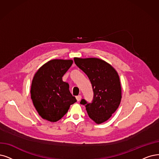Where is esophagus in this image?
I'll return each mask as SVG.
<instances>
[{"mask_svg":"<svg viewBox=\"0 0 159 159\" xmlns=\"http://www.w3.org/2000/svg\"><path fill=\"white\" fill-rule=\"evenodd\" d=\"M81 98H82V96H81L80 95H79V96H76V100H77L78 102H79V101L80 100Z\"/></svg>","mask_w":159,"mask_h":159,"instance_id":"obj_1","label":"esophagus"}]
</instances>
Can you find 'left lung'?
<instances>
[{
  "instance_id": "1",
  "label": "left lung",
  "mask_w": 159,
  "mask_h": 159,
  "mask_svg": "<svg viewBox=\"0 0 159 159\" xmlns=\"http://www.w3.org/2000/svg\"><path fill=\"white\" fill-rule=\"evenodd\" d=\"M74 61L89 78L93 91L92 103L84 105L90 118L96 124L107 121L118 109L122 98L118 73L109 63L96 57H75Z\"/></svg>"
}]
</instances>
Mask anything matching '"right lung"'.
<instances>
[{"label": "right lung", "instance_id": "obj_1", "mask_svg": "<svg viewBox=\"0 0 159 159\" xmlns=\"http://www.w3.org/2000/svg\"><path fill=\"white\" fill-rule=\"evenodd\" d=\"M72 60H50L41 66L32 80L31 98L39 115L44 120L56 122L76 102L62 76L73 64Z\"/></svg>", "mask_w": 159, "mask_h": 159}]
</instances>
